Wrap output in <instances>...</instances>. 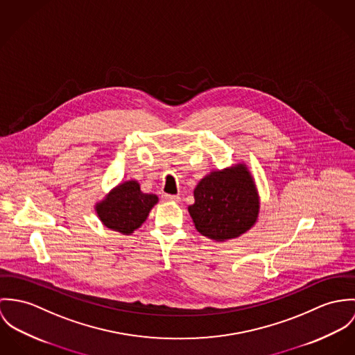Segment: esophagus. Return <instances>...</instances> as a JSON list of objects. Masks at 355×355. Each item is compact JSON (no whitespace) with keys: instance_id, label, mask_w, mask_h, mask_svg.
<instances>
[{"instance_id":"esophagus-1","label":"esophagus","mask_w":355,"mask_h":355,"mask_svg":"<svg viewBox=\"0 0 355 355\" xmlns=\"http://www.w3.org/2000/svg\"><path fill=\"white\" fill-rule=\"evenodd\" d=\"M163 200H164V201H175V202H178V201H180V196H175V195H163Z\"/></svg>"}]
</instances>
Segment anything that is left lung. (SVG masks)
Here are the masks:
<instances>
[{"instance_id":"8db88e82","label":"left lung","mask_w":355,"mask_h":355,"mask_svg":"<svg viewBox=\"0 0 355 355\" xmlns=\"http://www.w3.org/2000/svg\"><path fill=\"white\" fill-rule=\"evenodd\" d=\"M188 207L201 236L216 242L238 238L257 222L260 197L248 166L236 163L202 177Z\"/></svg>"}]
</instances>
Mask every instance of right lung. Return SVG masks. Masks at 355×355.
Here are the masks:
<instances>
[{"mask_svg":"<svg viewBox=\"0 0 355 355\" xmlns=\"http://www.w3.org/2000/svg\"><path fill=\"white\" fill-rule=\"evenodd\" d=\"M158 200L154 193H143L136 180H128L113 188L103 200L98 201L95 212L103 226L130 236L146 222Z\"/></svg>","mask_w":355,"mask_h":355,"instance_id":"obj_1","label":"right lung"}]
</instances>
